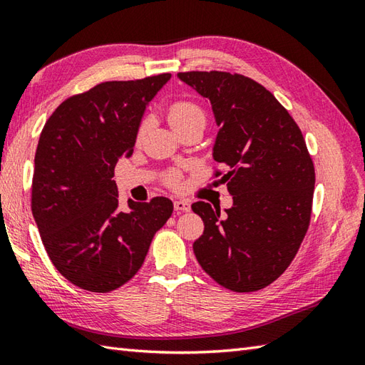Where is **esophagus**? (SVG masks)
<instances>
[{
    "instance_id": "obj_1",
    "label": "esophagus",
    "mask_w": 365,
    "mask_h": 365,
    "mask_svg": "<svg viewBox=\"0 0 365 365\" xmlns=\"http://www.w3.org/2000/svg\"><path fill=\"white\" fill-rule=\"evenodd\" d=\"M174 208L177 212H190L191 210V204L187 199H178L174 202Z\"/></svg>"
}]
</instances>
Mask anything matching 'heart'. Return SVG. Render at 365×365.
Here are the masks:
<instances>
[{
    "mask_svg": "<svg viewBox=\"0 0 365 365\" xmlns=\"http://www.w3.org/2000/svg\"><path fill=\"white\" fill-rule=\"evenodd\" d=\"M168 118H169V123L173 125L174 130L187 127V125H190V123H196V122L205 123V113L202 108L192 102H185V100H182V102H175L169 106ZM147 123H149V120H144L141 123V127H139V130H138L139 138H141L145 131ZM166 182L169 185H175L178 182V174L177 173L168 174Z\"/></svg>",
    "mask_w": 365,
    "mask_h": 365,
    "instance_id": "1",
    "label": "heart"
}]
</instances>
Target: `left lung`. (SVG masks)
Masks as SVG:
<instances>
[{
    "instance_id": "8db88e82",
    "label": "left lung",
    "mask_w": 365,
    "mask_h": 365,
    "mask_svg": "<svg viewBox=\"0 0 365 365\" xmlns=\"http://www.w3.org/2000/svg\"><path fill=\"white\" fill-rule=\"evenodd\" d=\"M177 76L212 105L220 128L213 158L229 168L221 180L234 199L224 216L202 200L191 205L204 221L196 259L229 290H260L290 265L311 222L315 170L306 141L257 81L227 72Z\"/></svg>"
}]
</instances>
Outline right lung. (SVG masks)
Returning <instances> with one entry per match:
<instances>
[{"label":"right lung","instance_id":"1","mask_svg":"<svg viewBox=\"0 0 365 365\" xmlns=\"http://www.w3.org/2000/svg\"><path fill=\"white\" fill-rule=\"evenodd\" d=\"M170 73L106 81L61 103L38 138L31 208L50 260L80 289L106 293L128 282L174 205L128 199L119 208L115 163L133 153L150 100Z\"/></svg>","mask_w":365,"mask_h":365}]
</instances>
